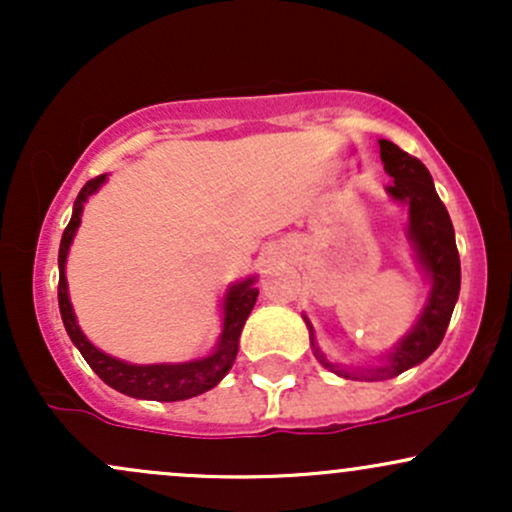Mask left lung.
Listing matches in <instances>:
<instances>
[{
  "mask_svg": "<svg viewBox=\"0 0 512 512\" xmlns=\"http://www.w3.org/2000/svg\"><path fill=\"white\" fill-rule=\"evenodd\" d=\"M380 158H383L385 170L392 178L387 192L399 202L409 204V238L414 243L419 262L431 276L433 289L416 327L387 356L383 366L356 370L339 368L327 361L320 354V349H315V356L320 358L325 368L334 370L346 380H368V383L395 378L411 366H419L421 361H426L443 342L457 296H460V255H457L455 245V228H452L448 209L440 202L436 187H433L431 173L419 158L409 156L407 151H402L387 139H380ZM310 344L315 346L313 327H310Z\"/></svg>",
  "mask_w": 512,
  "mask_h": 512,
  "instance_id": "left-lung-1",
  "label": "left lung"
}]
</instances>
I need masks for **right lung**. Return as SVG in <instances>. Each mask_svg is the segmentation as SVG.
<instances>
[{"mask_svg":"<svg viewBox=\"0 0 512 512\" xmlns=\"http://www.w3.org/2000/svg\"><path fill=\"white\" fill-rule=\"evenodd\" d=\"M105 182V175L91 178L81 187L79 197L74 202L72 221L67 223L62 233L60 243V284H57V298H60V313L64 330H67L69 339L86 358L88 366L93 373L110 385L113 390L122 392V395L137 397V399H156V402H180V399H190L202 395V392L211 390L214 385L221 383L223 375L228 373L236 361L238 354V339L243 332L245 320H248L250 310L255 308L257 291L255 279H245L228 291L226 301H223V332L221 342L216 351L207 358L190 363H158V366H132V363L117 361V358L103 354L84 337V332L76 325V317L69 303L67 293V276H64V262H67L69 245H72L76 228L81 223V211H84V202L93 192L98 190Z\"/></svg>","mask_w":512,"mask_h":512,"instance_id":"add662e5","label":"right lung"}]
</instances>
